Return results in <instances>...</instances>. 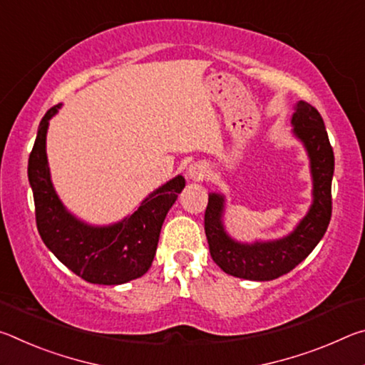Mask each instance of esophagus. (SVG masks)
Wrapping results in <instances>:
<instances>
[{"instance_id": "34e87169", "label": "esophagus", "mask_w": 365, "mask_h": 365, "mask_svg": "<svg viewBox=\"0 0 365 365\" xmlns=\"http://www.w3.org/2000/svg\"><path fill=\"white\" fill-rule=\"evenodd\" d=\"M206 174H207L206 165H205V164H201V163H195V164H191L190 168H188V170H187V175H188V178H190V180H193V182H200V180H202V178L206 177Z\"/></svg>"}]
</instances>
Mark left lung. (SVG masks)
I'll use <instances>...</instances> for the list:
<instances>
[{
    "label": "left lung",
    "instance_id": "left-lung-1",
    "mask_svg": "<svg viewBox=\"0 0 365 365\" xmlns=\"http://www.w3.org/2000/svg\"><path fill=\"white\" fill-rule=\"evenodd\" d=\"M294 137L304 145L312 175V205L294 230L280 240L240 243L228 237L222 215L225 197L209 195L205 214V232L211 257L228 275L246 280H274L288 274L311 255L322 240L331 217V177L335 156L319 110L298 101L292 117Z\"/></svg>",
    "mask_w": 365,
    "mask_h": 365
}]
</instances>
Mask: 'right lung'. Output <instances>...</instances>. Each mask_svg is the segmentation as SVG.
<instances>
[{
	"label": "right lung",
	"instance_id": "1",
	"mask_svg": "<svg viewBox=\"0 0 365 365\" xmlns=\"http://www.w3.org/2000/svg\"><path fill=\"white\" fill-rule=\"evenodd\" d=\"M43 117L29 158V182L34 191L36 228L46 248L73 274L98 285H122L145 275L156 255L160 227L185 187L177 175L141 201L132 215L113 225H88L71 214L54 191L46 158L49 119Z\"/></svg>",
	"mask_w": 365,
	"mask_h": 365
}]
</instances>
